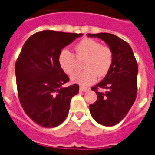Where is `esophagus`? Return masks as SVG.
<instances>
[{
	"instance_id": "1",
	"label": "esophagus",
	"mask_w": 155,
	"mask_h": 155,
	"mask_svg": "<svg viewBox=\"0 0 155 155\" xmlns=\"http://www.w3.org/2000/svg\"><path fill=\"white\" fill-rule=\"evenodd\" d=\"M80 91H82V92H84V91H88V89L87 88H85V87H80Z\"/></svg>"
}]
</instances>
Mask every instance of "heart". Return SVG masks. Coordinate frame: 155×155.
<instances>
[{
  "label": "heart",
  "instance_id": "1",
  "mask_svg": "<svg viewBox=\"0 0 155 155\" xmlns=\"http://www.w3.org/2000/svg\"><path fill=\"white\" fill-rule=\"evenodd\" d=\"M77 58H86L84 68L85 71L75 72L71 81L82 86L94 83L98 75L103 77L108 74L114 61V54L110 48L102 45L100 41L91 38H84L74 46ZM58 63L65 74L71 75L76 68L74 54L66 48L62 49L58 55Z\"/></svg>",
  "mask_w": 155,
  "mask_h": 155
}]
</instances>
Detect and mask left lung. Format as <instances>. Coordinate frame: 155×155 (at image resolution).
Here are the masks:
<instances>
[{
  "instance_id": "1",
  "label": "left lung",
  "mask_w": 155,
  "mask_h": 155,
  "mask_svg": "<svg viewBox=\"0 0 155 155\" xmlns=\"http://www.w3.org/2000/svg\"><path fill=\"white\" fill-rule=\"evenodd\" d=\"M106 42L114 54V61L106 76L91 88L97 100L90 105L91 116L104 126H113L126 116L137 95L138 64L126 41L110 33L88 34ZM98 88H107L102 93Z\"/></svg>"
}]
</instances>
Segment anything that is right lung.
Instances as JSON below:
<instances>
[{"label": "right lung", "instance_id": "1", "mask_svg": "<svg viewBox=\"0 0 155 155\" xmlns=\"http://www.w3.org/2000/svg\"><path fill=\"white\" fill-rule=\"evenodd\" d=\"M82 35L43 31L25 41L15 65L20 103L34 122L45 128L58 126L69 113L79 84L61 86L69 77L58 63L60 51Z\"/></svg>", "mask_w": 155, "mask_h": 155}]
</instances>
